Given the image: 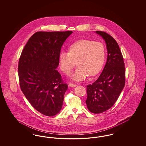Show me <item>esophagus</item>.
I'll list each match as a JSON object with an SVG mask.
<instances>
[{
	"label": "esophagus",
	"mask_w": 146,
	"mask_h": 146,
	"mask_svg": "<svg viewBox=\"0 0 146 146\" xmlns=\"http://www.w3.org/2000/svg\"><path fill=\"white\" fill-rule=\"evenodd\" d=\"M68 86L70 87V88H73V87L76 86V84H74L70 83L69 85H68Z\"/></svg>",
	"instance_id": "1"
}]
</instances>
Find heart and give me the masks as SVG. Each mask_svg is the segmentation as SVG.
I'll return each instance as SVG.
<instances>
[{
  "instance_id": "heart-1",
  "label": "heart",
  "mask_w": 146,
  "mask_h": 146,
  "mask_svg": "<svg viewBox=\"0 0 146 146\" xmlns=\"http://www.w3.org/2000/svg\"><path fill=\"white\" fill-rule=\"evenodd\" d=\"M105 60V48L101 42L80 40L70 46L69 52L62 51L59 56L61 70L69 74L76 64L71 79L82 81L88 76H94L101 70Z\"/></svg>"
}]
</instances>
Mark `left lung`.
<instances>
[{"instance_id":"obj_1","label":"left lung","mask_w":146,"mask_h":146,"mask_svg":"<svg viewBox=\"0 0 146 146\" xmlns=\"http://www.w3.org/2000/svg\"><path fill=\"white\" fill-rule=\"evenodd\" d=\"M95 32L106 42L107 57L100 76L94 83L86 86L88 96L85 102L89 111L99 114L109 110L117 101L125 86V68L115 40L104 32Z\"/></svg>"}]
</instances>
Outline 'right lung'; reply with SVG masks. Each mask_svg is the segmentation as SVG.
<instances>
[{
	"label": "right lung",
	"instance_id": "obj_1",
	"mask_svg": "<svg viewBox=\"0 0 146 146\" xmlns=\"http://www.w3.org/2000/svg\"><path fill=\"white\" fill-rule=\"evenodd\" d=\"M73 33L38 32L28 40L19 62L21 89L35 109L52 117L62 107L68 89L56 68L63 44Z\"/></svg>",
	"mask_w": 146,
	"mask_h": 146
}]
</instances>
